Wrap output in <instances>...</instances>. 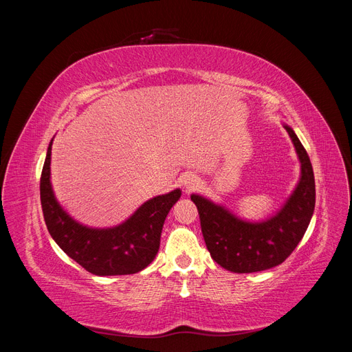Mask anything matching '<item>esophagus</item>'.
<instances>
[{"mask_svg":"<svg viewBox=\"0 0 352 352\" xmlns=\"http://www.w3.org/2000/svg\"><path fill=\"white\" fill-rule=\"evenodd\" d=\"M199 184V179L195 175H185L182 176V186L186 190H192L194 188H197Z\"/></svg>","mask_w":352,"mask_h":352,"instance_id":"1","label":"esophagus"}]
</instances>
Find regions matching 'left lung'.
<instances>
[{
  "label": "left lung",
  "mask_w": 352,
  "mask_h": 352,
  "mask_svg": "<svg viewBox=\"0 0 352 352\" xmlns=\"http://www.w3.org/2000/svg\"><path fill=\"white\" fill-rule=\"evenodd\" d=\"M283 127L301 163V176L289 198L273 216L260 221L243 220L225 206L199 194L190 195L199 212L202 236L211 258L229 272L254 273L282 264L310 225L316 206L313 166L292 127Z\"/></svg>",
  "instance_id": "left-lung-1"
}]
</instances>
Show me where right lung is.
Masks as SVG:
<instances>
[{
	"label": "right lung",
	"instance_id": "1",
	"mask_svg": "<svg viewBox=\"0 0 352 352\" xmlns=\"http://www.w3.org/2000/svg\"><path fill=\"white\" fill-rule=\"evenodd\" d=\"M51 146L41 175V204L50 235L72 260L97 276L133 274L158 252L164 220L182 195L179 188L145 201L133 214L113 228H89L60 206L51 185Z\"/></svg>",
	"mask_w": 352,
	"mask_h": 352
}]
</instances>
